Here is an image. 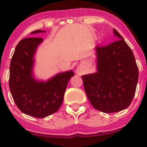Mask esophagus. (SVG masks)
Returning a JSON list of instances; mask_svg holds the SVG:
<instances>
[{"label":"esophagus","instance_id":"esophagus-1","mask_svg":"<svg viewBox=\"0 0 147 147\" xmlns=\"http://www.w3.org/2000/svg\"><path fill=\"white\" fill-rule=\"evenodd\" d=\"M76 72L78 74V75H82L83 72V69L81 67H78L76 69Z\"/></svg>","mask_w":147,"mask_h":147}]
</instances>
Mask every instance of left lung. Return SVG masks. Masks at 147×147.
I'll use <instances>...</instances> for the list:
<instances>
[{"mask_svg":"<svg viewBox=\"0 0 147 147\" xmlns=\"http://www.w3.org/2000/svg\"><path fill=\"white\" fill-rule=\"evenodd\" d=\"M113 31L117 40L95 47L97 72L82 76L90 103L105 113L119 112L129 106L139 79L131 48L115 28Z\"/></svg>","mask_w":147,"mask_h":147,"instance_id":"8db88e82","label":"left lung"}]
</instances>
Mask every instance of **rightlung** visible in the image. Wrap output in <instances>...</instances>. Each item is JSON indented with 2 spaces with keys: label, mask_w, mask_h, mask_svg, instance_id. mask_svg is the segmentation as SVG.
Wrapping results in <instances>:
<instances>
[{
  "label": "right lung",
  "mask_w": 147,
  "mask_h": 147,
  "mask_svg": "<svg viewBox=\"0 0 147 147\" xmlns=\"http://www.w3.org/2000/svg\"><path fill=\"white\" fill-rule=\"evenodd\" d=\"M37 30L31 34L44 32ZM40 38H28L18 44L10 65L9 87L12 97L23 113L37 118H44L60 109L68 82L75 75L72 70L61 72L47 81L35 79V56Z\"/></svg>",
  "instance_id": "obj_1"
}]
</instances>
